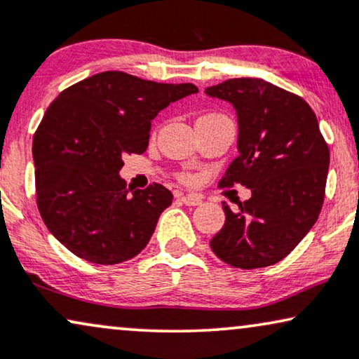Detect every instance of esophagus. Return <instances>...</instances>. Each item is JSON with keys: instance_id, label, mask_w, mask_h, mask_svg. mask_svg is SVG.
Listing matches in <instances>:
<instances>
[{"instance_id": "obj_1", "label": "esophagus", "mask_w": 359, "mask_h": 359, "mask_svg": "<svg viewBox=\"0 0 359 359\" xmlns=\"http://www.w3.org/2000/svg\"><path fill=\"white\" fill-rule=\"evenodd\" d=\"M180 201H182L185 205H190V207H195V205H201L202 203V198L198 197V195H180Z\"/></svg>"}]
</instances>
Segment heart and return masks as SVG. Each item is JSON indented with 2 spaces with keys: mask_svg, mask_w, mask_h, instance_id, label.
<instances>
[{
  "mask_svg": "<svg viewBox=\"0 0 359 359\" xmlns=\"http://www.w3.org/2000/svg\"><path fill=\"white\" fill-rule=\"evenodd\" d=\"M182 179H184V180H190V179H192V177H190V175H184Z\"/></svg>",
  "mask_w": 359,
  "mask_h": 359,
  "instance_id": "1",
  "label": "heart"
}]
</instances>
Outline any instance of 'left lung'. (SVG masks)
<instances>
[{
  "label": "left lung",
  "instance_id": "8db88e82",
  "mask_svg": "<svg viewBox=\"0 0 359 359\" xmlns=\"http://www.w3.org/2000/svg\"><path fill=\"white\" fill-rule=\"evenodd\" d=\"M237 111L238 156L219 182L242 184L252 197L230 210L210 240L213 253L235 269L252 270L283 260L318 220L330 149L305 99L257 78L207 88Z\"/></svg>",
  "mask_w": 359,
  "mask_h": 359
}]
</instances>
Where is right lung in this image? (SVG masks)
<instances>
[{
  "instance_id": "obj_1",
  "label": "right lung",
  "mask_w": 359,
  "mask_h": 359,
  "mask_svg": "<svg viewBox=\"0 0 359 359\" xmlns=\"http://www.w3.org/2000/svg\"><path fill=\"white\" fill-rule=\"evenodd\" d=\"M198 93L106 71L69 86L49 104L33 137L36 203L41 219L67 250L116 265L146 248L170 190L127 187L126 154H144L151 121L170 102Z\"/></svg>"
}]
</instances>
